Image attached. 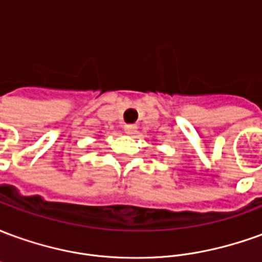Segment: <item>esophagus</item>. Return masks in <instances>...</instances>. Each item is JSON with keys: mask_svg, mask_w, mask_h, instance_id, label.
<instances>
[{"mask_svg": "<svg viewBox=\"0 0 262 262\" xmlns=\"http://www.w3.org/2000/svg\"><path fill=\"white\" fill-rule=\"evenodd\" d=\"M125 130L127 135H135V133L137 132V126L136 125H126Z\"/></svg>", "mask_w": 262, "mask_h": 262, "instance_id": "esophagus-1", "label": "esophagus"}]
</instances>
